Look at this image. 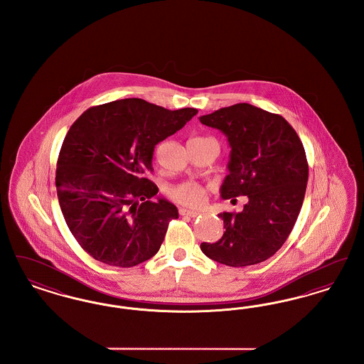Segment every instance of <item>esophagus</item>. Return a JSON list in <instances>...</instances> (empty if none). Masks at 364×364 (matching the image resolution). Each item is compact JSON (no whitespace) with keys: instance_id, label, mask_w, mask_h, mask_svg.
I'll list each match as a JSON object with an SVG mask.
<instances>
[{"instance_id":"34e87169","label":"esophagus","mask_w":364,"mask_h":364,"mask_svg":"<svg viewBox=\"0 0 364 364\" xmlns=\"http://www.w3.org/2000/svg\"><path fill=\"white\" fill-rule=\"evenodd\" d=\"M178 213H180V215H183V217H192V218L199 215V211H193V210H188V208H180Z\"/></svg>"}]
</instances>
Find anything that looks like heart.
<instances>
[{"label": "heart", "mask_w": 364, "mask_h": 364, "mask_svg": "<svg viewBox=\"0 0 364 364\" xmlns=\"http://www.w3.org/2000/svg\"><path fill=\"white\" fill-rule=\"evenodd\" d=\"M171 196L173 200L181 205L190 208H200L206 202L208 192L199 184L184 183L174 187L173 190L171 191Z\"/></svg>", "instance_id": "heart-1"}]
</instances>
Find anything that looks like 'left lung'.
<instances>
[{
  "mask_svg": "<svg viewBox=\"0 0 364 364\" xmlns=\"http://www.w3.org/2000/svg\"><path fill=\"white\" fill-rule=\"evenodd\" d=\"M199 120L220 129L230 146L221 196L248 198L240 213L218 214L225 232L200 250L232 267L269 259L288 239L303 205L309 180L303 143L282 116L250 104L221 107Z\"/></svg>",
  "mask_w": 364,
  "mask_h": 364,
  "instance_id": "8db88e82",
  "label": "left lung"
}]
</instances>
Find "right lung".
Returning a JSON list of instances; mask_svg holds the SVG:
<instances>
[{"label": "right lung", "mask_w": 364, "mask_h": 364, "mask_svg": "<svg viewBox=\"0 0 364 364\" xmlns=\"http://www.w3.org/2000/svg\"><path fill=\"white\" fill-rule=\"evenodd\" d=\"M198 113L140 98L92 106L72 124L57 161L58 203L80 247L109 266L132 267L158 252L173 203L146 178L154 147Z\"/></svg>", "instance_id": "1"}]
</instances>
